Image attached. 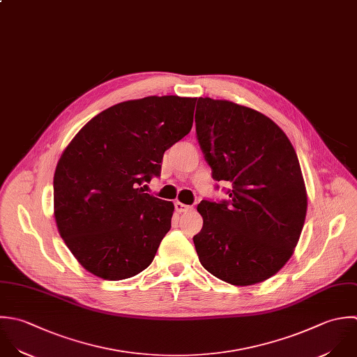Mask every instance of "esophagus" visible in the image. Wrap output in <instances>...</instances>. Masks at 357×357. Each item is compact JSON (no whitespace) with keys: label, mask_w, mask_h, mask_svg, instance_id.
Instances as JSON below:
<instances>
[{"label":"esophagus","mask_w":357,"mask_h":357,"mask_svg":"<svg viewBox=\"0 0 357 357\" xmlns=\"http://www.w3.org/2000/svg\"><path fill=\"white\" fill-rule=\"evenodd\" d=\"M190 208H192L190 206H186V204H183V203H181V202H176V203H175V211L179 213V214L186 213V211H189Z\"/></svg>","instance_id":"esophagus-1"}]
</instances>
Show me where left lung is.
<instances>
[{"label": "left lung", "instance_id": "1", "mask_svg": "<svg viewBox=\"0 0 357 357\" xmlns=\"http://www.w3.org/2000/svg\"><path fill=\"white\" fill-rule=\"evenodd\" d=\"M196 133L215 181L232 183L228 202L202 200V231L193 236L202 266L248 287L277 274L301 238L307 193L296 151L261 112L200 97Z\"/></svg>", "mask_w": 357, "mask_h": 357}]
</instances>
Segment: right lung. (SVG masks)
<instances>
[{"mask_svg": "<svg viewBox=\"0 0 357 357\" xmlns=\"http://www.w3.org/2000/svg\"><path fill=\"white\" fill-rule=\"evenodd\" d=\"M197 98L150 96L90 119L63 150L54 174L61 238L93 275L119 281L146 270L167 232L172 202L143 193L160 176L165 150L193 125Z\"/></svg>", "mask_w": 357, "mask_h": 357, "instance_id": "right-lung-1", "label": "right lung"}]
</instances>
